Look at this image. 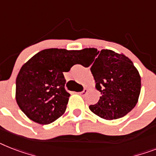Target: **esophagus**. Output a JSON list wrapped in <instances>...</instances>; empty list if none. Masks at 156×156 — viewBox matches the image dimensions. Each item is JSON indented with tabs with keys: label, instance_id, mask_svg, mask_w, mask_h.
<instances>
[{
	"label": "esophagus",
	"instance_id": "34e87169",
	"mask_svg": "<svg viewBox=\"0 0 156 156\" xmlns=\"http://www.w3.org/2000/svg\"><path fill=\"white\" fill-rule=\"evenodd\" d=\"M87 92H88V90H87V88H84V89H83V92H79V93H78V94H80V95L81 96H85V95H86V94H87Z\"/></svg>",
	"mask_w": 156,
	"mask_h": 156
}]
</instances>
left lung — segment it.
I'll list each match as a JSON object with an SVG mask.
<instances>
[{
	"label": "left lung",
	"instance_id": "left-lung-1",
	"mask_svg": "<svg viewBox=\"0 0 156 156\" xmlns=\"http://www.w3.org/2000/svg\"><path fill=\"white\" fill-rule=\"evenodd\" d=\"M80 52L93 56L91 72L96 88L101 94L98 103L89 106L91 112L107 120L127 115L138 102L141 89L140 73L132 60L123 53L109 49L100 52L89 48Z\"/></svg>",
	"mask_w": 156,
	"mask_h": 156
}]
</instances>
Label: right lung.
Here are the masks:
<instances>
[{"label": "right lung", "mask_w": 156, "mask_h": 156, "mask_svg": "<svg viewBox=\"0 0 156 156\" xmlns=\"http://www.w3.org/2000/svg\"><path fill=\"white\" fill-rule=\"evenodd\" d=\"M80 52L48 48L21 67L16 80V100L31 120L49 124L64 115L70 94L64 88L63 73L76 64Z\"/></svg>", "instance_id": "right-lung-1"}]
</instances>
